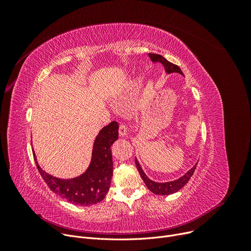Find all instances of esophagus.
I'll use <instances>...</instances> for the list:
<instances>
[{
    "instance_id": "obj_1",
    "label": "esophagus",
    "mask_w": 251,
    "mask_h": 251,
    "mask_svg": "<svg viewBox=\"0 0 251 251\" xmlns=\"http://www.w3.org/2000/svg\"><path fill=\"white\" fill-rule=\"evenodd\" d=\"M126 134H127V128L125 125L121 124L120 126H119V135H120L121 137H124V136H126Z\"/></svg>"
}]
</instances>
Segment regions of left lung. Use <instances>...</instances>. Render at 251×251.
Returning a JSON list of instances; mask_svg holds the SVG:
<instances>
[{
	"instance_id": "8db88e82",
	"label": "left lung",
	"mask_w": 251,
	"mask_h": 251,
	"mask_svg": "<svg viewBox=\"0 0 251 251\" xmlns=\"http://www.w3.org/2000/svg\"><path fill=\"white\" fill-rule=\"evenodd\" d=\"M149 57L151 58L152 63H160L162 64V66L165 69V72L167 74H171V73H179L181 75L184 76L183 72L181 71V69L178 67V66L170 63L168 60H166L163 56L161 55H156V54H151L149 52ZM135 165L137 167L138 172L142 178V180L146 183L147 187L154 194L157 195H169V194H173L177 191H179L185 184L189 181V179L191 178V176L193 175L196 165L195 164L190 170H188L187 172L184 174L183 176H181L180 178L173 180V181H169V182H155L152 181L151 179H150L147 174L144 173V171L142 170L139 162L137 161V159L135 157Z\"/></svg>"
}]
</instances>
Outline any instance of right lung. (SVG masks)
<instances>
[{
	"instance_id": "add662e5",
	"label": "right lung",
	"mask_w": 251,
	"mask_h": 251,
	"mask_svg": "<svg viewBox=\"0 0 251 251\" xmlns=\"http://www.w3.org/2000/svg\"><path fill=\"white\" fill-rule=\"evenodd\" d=\"M119 125L113 121L100 130L91 151L89 166L84 172L74 178L61 179L50 175L33 156L39 174L50 189L62 199L76 205H91L101 201L107 195L113 176V160L111 147L118 139Z\"/></svg>"
}]
</instances>
